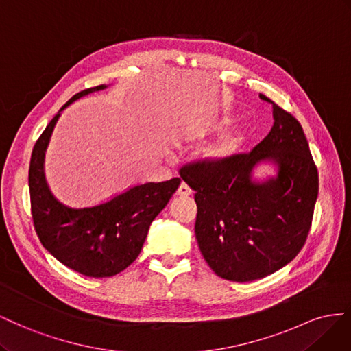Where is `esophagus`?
Instances as JSON below:
<instances>
[{"instance_id":"esophagus-1","label":"esophagus","mask_w":351,"mask_h":351,"mask_svg":"<svg viewBox=\"0 0 351 351\" xmlns=\"http://www.w3.org/2000/svg\"><path fill=\"white\" fill-rule=\"evenodd\" d=\"M176 194H178V195H181V197H188V195H191V194H193V189L189 188L185 182H182L181 185H179Z\"/></svg>"}]
</instances>
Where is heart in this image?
<instances>
[{"instance_id":"heart-1","label":"heart","mask_w":351,"mask_h":351,"mask_svg":"<svg viewBox=\"0 0 351 351\" xmlns=\"http://www.w3.org/2000/svg\"><path fill=\"white\" fill-rule=\"evenodd\" d=\"M228 123H229V120H223V122L217 125V126L223 128ZM241 143H243V134H239V132L229 134V135H226V136L220 139V141L216 145H213L212 148L208 149V156L215 158V160L228 158L237 152L238 147L241 145Z\"/></svg>"}]
</instances>
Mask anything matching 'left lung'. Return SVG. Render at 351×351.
<instances>
[{
  "label": "left lung",
  "mask_w": 351,
  "mask_h": 351,
  "mask_svg": "<svg viewBox=\"0 0 351 351\" xmlns=\"http://www.w3.org/2000/svg\"><path fill=\"white\" fill-rule=\"evenodd\" d=\"M274 126L247 154L197 162L179 173L195 191V238L213 272L248 282L276 272L300 253L312 226L319 191L317 167L298 120L272 99ZM262 159L278 165L267 183L251 182Z\"/></svg>",
  "instance_id": "obj_1"
}]
</instances>
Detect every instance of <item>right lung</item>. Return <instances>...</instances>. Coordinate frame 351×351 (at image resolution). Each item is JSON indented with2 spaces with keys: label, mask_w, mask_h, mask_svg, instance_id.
I'll list each match as a JSON object with an SVG mask.
<instances>
[{
  "label": "right lung",
  "mask_w": 351,
  "mask_h": 351,
  "mask_svg": "<svg viewBox=\"0 0 351 351\" xmlns=\"http://www.w3.org/2000/svg\"><path fill=\"white\" fill-rule=\"evenodd\" d=\"M106 85L77 93L60 108ZM60 112L48 123L32 149L29 193L34 226L41 244L58 262L85 276L107 278L122 272L141 253L148 228L169 203L181 179L147 182L94 206H69L49 191L44 156Z\"/></svg>",
  "instance_id": "1"
}]
</instances>
